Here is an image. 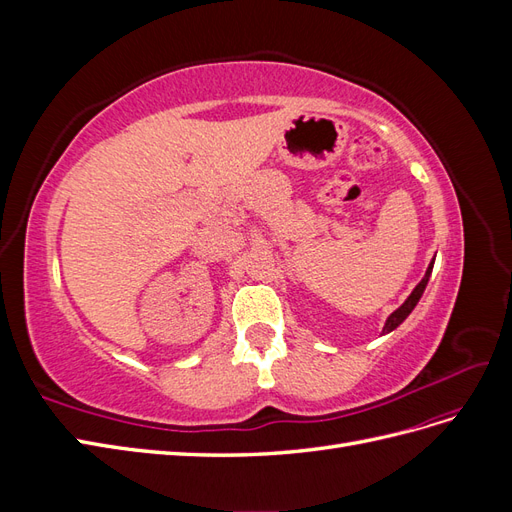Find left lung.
<instances>
[{"label": "left lung", "instance_id": "left-lung-1", "mask_svg": "<svg viewBox=\"0 0 512 512\" xmlns=\"http://www.w3.org/2000/svg\"><path fill=\"white\" fill-rule=\"evenodd\" d=\"M431 271H433V260H431V265L427 267V271H425V277L421 282L416 284V288L412 290V294L410 297L401 303V307H397L395 312L386 318V322H384V329H382V333H391V331H395L401 322H404L410 314H412V309L416 307V303H418V299L423 297V292H425V286H427V282H429V277H431Z\"/></svg>", "mask_w": 512, "mask_h": 512}]
</instances>
